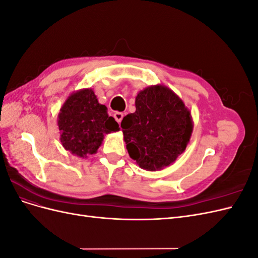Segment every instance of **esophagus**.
Wrapping results in <instances>:
<instances>
[{
	"label": "esophagus",
	"mask_w": 258,
	"mask_h": 258,
	"mask_svg": "<svg viewBox=\"0 0 258 258\" xmlns=\"http://www.w3.org/2000/svg\"><path fill=\"white\" fill-rule=\"evenodd\" d=\"M122 117H123V114L120 113V112H116V113L114 114V118H115V120H116L117 122H118V123L121 121Z\"/></svg>",
	"instance_id": "esophagus-1"
}]
</instances>
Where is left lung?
<instances>
[{"label":"left lung","mask_w":258,"mask_h":258,"mask_svg":"<svg viewBox=\"0 0 258 258\" xmlns=\"http://www.w3.org/2000/svg\"><path fill=\"white\" fill-rule=\"evenodd\" d=\"M120 127L130 157L140 168L158 171L184 153L194 121L183 100L167 86L157 84L138 93L136 112L124 116Z\"/></svg>","instance_id":"obj_1"}]
</instances>
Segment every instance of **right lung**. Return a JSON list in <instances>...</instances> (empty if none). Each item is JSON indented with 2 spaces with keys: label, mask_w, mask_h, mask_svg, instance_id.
Segmentation results:
<instances>
[{
  "label": "right lung",
  "mask_w": 258,
  "mask_h": 258,
  "mask_svg": "<svg viewBox=\"0 0 258 258\" xmlns=\"http://www.w3.org/2000/svg\"><path fill=\"white\" fill-rule=\"evenodd\" d=\"M60 142L64 150L82 158L96 154L105 135L119 130L91 88L71 93L58 114Z\"/></svg>",
  "instance_id": "right-lung-1"
}]
</instances>
